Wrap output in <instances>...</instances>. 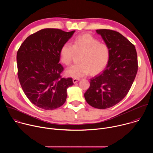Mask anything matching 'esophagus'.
<instances>
[{
	"label": "esophagus",
	"mask_w": 153,
	"mask_h": 153,
	"mask_svg": "<svg viewBox=\"0 0 153 153\" xmlns=\"http://www.w3.org/2000/svg\"><path fill=\"white\" fill-rule=\"evenodd\" d=\"M79 80H80V79H78V78H74V79H73V83H77V82H79Z\"/></svg>",
	"instance_id": "1"
}]
</instances>
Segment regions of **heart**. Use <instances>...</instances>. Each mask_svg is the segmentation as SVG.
Returning a JSON list of instances; mask_svg holds the SVG:
<instances>
[{
	"label": "heart",
	"mask_w": 153,
	"mask_h": 153,
	"mask_svg": "<svg viewBox=\"0 0 153 153\" xmlns=\"http://www.w3.org/2000/svg\"><path fill=\"white\" fill-rule=\"evenodd\" d=\"M65 42L60 50V59L65 65H69L76 53H82L80 63L68 68L65 73L70 77L80 78L90 72L96 74L104 70L110 59V51L105 43H101L89 34H84L76 37L73 41Z\"/></svg>",
	"instance_id": "obj_1"
}]
</instances>
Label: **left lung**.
I'll use <instances>...</instances> for the list:
<instances>
[{"mask_svg":"<svg viewBox=\"0 0 153 153\" xmlns=\"http://www.w3.org/2000/svg\"><path fill=\"white\" fill-rule=\"evenodd\" d=\"M96 32L109 47L110 59L106 68L90 79L84 96L91 106L106 109L120 102L128 94L137 72V56L134 45L119 32L106 29Z\"/></svg>","mask_w":153,"mask_h":153,"instance_id":"8db88e82","label":"left lung"}]
</instances>
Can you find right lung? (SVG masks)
Masks as SVG:
<instances>
[{"label": "right lung", "instance_id": "right-lung-1", "mask_svg": "<svg viewBox=\"0 0 153 153\" xmlns=\"http://www.w3.org/2000/svg\"><path fill=\"white\" fill-rule=\"evenodd\" d=\"M75 31L45 28L29 36L17 51V75L24 93L36 106L52 110L66 101L72 78H63L60 50Z\"/></svg>", "mask_w": 153, "mask_h": 153}]
</instances>
